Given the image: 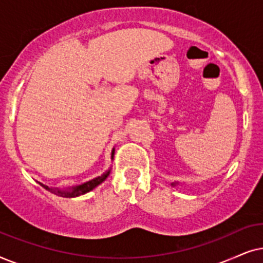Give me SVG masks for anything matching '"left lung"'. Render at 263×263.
I'll use <instances>...</instances> for the list:
<instances>
[{"instance_id": "obj_1", "label": "left lung", "mask_w": 263, "mask_h": 263, "mask_svg": "<svg viewBox=\"0 0 263 263\" xmlns=\"http://www.w3.org/2000/svg\"><path fill=\"white\" fill-rule=\"evenodd\" d=\"M178 184H179V183H178V181H174V183H171V185H172V186H177Z\"/></svg>"}]
</instances>
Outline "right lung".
<instances>
[{
	"label": "right lung",
	"instance_id": "right-lung-1",
	"mask_svg": "<svg viewBox=\"0 0 263 263\" xmlns=\"http://www.w3.org/2000/svg\"><path fill=\"white\" fill-rule=\"evenodd\" d=\"M114 153H115V149L113 148V150H111V160L114 159ZM109 173H110V168L108 171H106L102 176H99V177L93 178V179L86 181V183L76 185V186H71L68 189L50 187V186H48V185H44L42 183H38V184H40L41 186H43L45 190L50 191V192H52V194H55L58 196H61V197H78V196L86 194V192H90L91 190H93V189L99 186L100 184H102L103 181L107 179L108 176H109Z\"/></svg>",
	"mask_w": 263,
	"mask_h": 263
}]
</instances>
